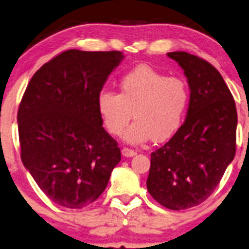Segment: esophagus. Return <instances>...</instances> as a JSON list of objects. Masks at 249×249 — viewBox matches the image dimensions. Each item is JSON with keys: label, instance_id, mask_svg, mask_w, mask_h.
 Returning a JSON list of instances; mask_svg holds the SVG:
<instances>
[{"label": "esophagus", "instance_id": "34e87169", "mask_svg": "<svg viewBox=\"0 0 249 249\" xmlns=\"http://www.w3.org/2000/svg\"><path fill=\"white\" fill-rule=\"evenodd\" d=\"M121 152H122V156H124V157H133V156L136 155V151H134V150L128 149V148H124L121 150Z\"/></svg>", "mask_w": 249, "mask_h": 249}]
</instances>
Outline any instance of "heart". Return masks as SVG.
I'll list each match as a JSON object with an SVG mask.
<instances>
[{
  "label": "heart",
  "instance_id": "b5f03b06",
  "mask_svg": "<svg viewBox=\"0 0 249 249\" xmlns=\"http://www.w3.org/2000/svg\"><path fill=\"white\" fill-rule=\"evenodd\" d=\"M119 89V93L103 90L97 97L98 113L110 135L124 133L133 113L136 121L125 133L128 143H161L179 131L190 103L189 87L182 78L141 64L120 78Z\"/></svg>",
  "mask_w": 249,
  "mask_h": 249
}]
</instances>
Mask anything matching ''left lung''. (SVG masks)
Masks as SVG:
<instances>
[{
  "mask_svg": "<svg viewBox=\"0 0 249 249\" xmlns=\"http://www.w3.org/2000/svg\"><path fill=\"white\" fill-rule=\"evenodd\" d=\"M185 70L190 89L187 118L172 139L151 153L146 186L162 207L183 210L213 194L237 149V108L213 64L186 52L167 54Z\"/></svg>",
  "mask_w": 249,
  "mask_h": 249,
  "instance_id": "1",
  "label": "left lung"
}]
</instances>
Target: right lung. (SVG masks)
Listing matches in <instances>:
<instances>
[{"label":"right lung","instance_id":"add662e5","mask_svg":"<svg viewBox=\"0 0 249 249\" xmlns=\"http://www.w3.org/2000/svg\"><path fill=\"white\" fill-rule=\"evenodd\" d=\"M124 55L69 50L32 76L18 108L24 166L54 203L81 209L101 195L121 160L97 97Z\"/></svg>","mask_w":249,"mask_h":249}]
</instances>
